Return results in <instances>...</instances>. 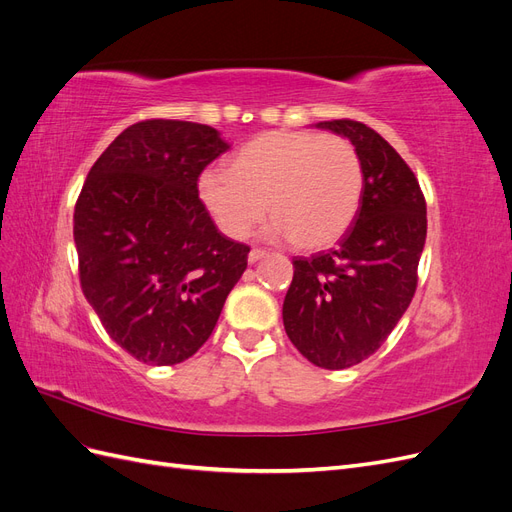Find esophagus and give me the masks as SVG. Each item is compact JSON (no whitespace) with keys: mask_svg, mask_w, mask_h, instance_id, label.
I'll list each match as a JSON object with an SVG mask.
<instances>
[{"mask_svg":"<svg viewBox=\"0 0 512 512\" xmlns=\"http://www.w3.org/2000/svg\"><path fill=\"white\" fill-rule=\"evenodd\" d=\"M269 252L267 250H260V247H254V250L250 252V256H247V260H250L252 262V265H254V262H258L260 258H265Z\"/></svg>","mask_w":512,"mask_h":512,"instance_id":"34e87169","label":"esophagus"}]
</instances>
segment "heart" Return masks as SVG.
<instances>
[{"mask_svg": "<svg viewBox=\"0 0 512 512\" xmlns=\"http://www.w3.org/2000/svg\"><path fill=\"white\" fill-rule=\"evenodd\" d=\"M198 194L232 239L250 235L269 209V237L320 250L333 245L356 218L363 164L344 136L275 130L243 145L230 170H205Z\"/></svg>", "mask_w": 512, "mask_h": 512, "instance_id": "obj_1", "label": "heart"}]
</instances>
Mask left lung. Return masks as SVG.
Listing matches in <instances>:
<instances>
[{
    "mask_svg": "<svg viewBox=\"0 0 512 512\" xmlns=\"http://www.w3.org/2000/svg\"><path fill=\"white\" fill-rule=\"evenodd\" d=\"M359 151L363 196L329 252L294 258L284 329L309 363L346 369L365 361L408 309L427 237V205L410 166L361 121H320Z\"/></svg>",
    "mask_w": 512,
    "mask_h": 512,
    "instance_id": "1",
    "label": "left lung"
}]
</instances>
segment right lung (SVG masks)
<instances>
[{
	"instance_id": "add662e5",
	"label": "right lung",
	"mask_w": 512,
	"mask_h": 512,
	"mask_svg": "<svg viewBox=\"0 0 512 512\" xmlns=\"http://www.w3.org/2000/svg\"><path fill=\"white\" fill-rule=\"evenodd\" d=\"M228 149L203 123L138 121L104 149L76 200L85 299L147 365L190 359L247 269L250 247L224 237L198 198L200 173Z\"/></svg>"
}]
</instances>
